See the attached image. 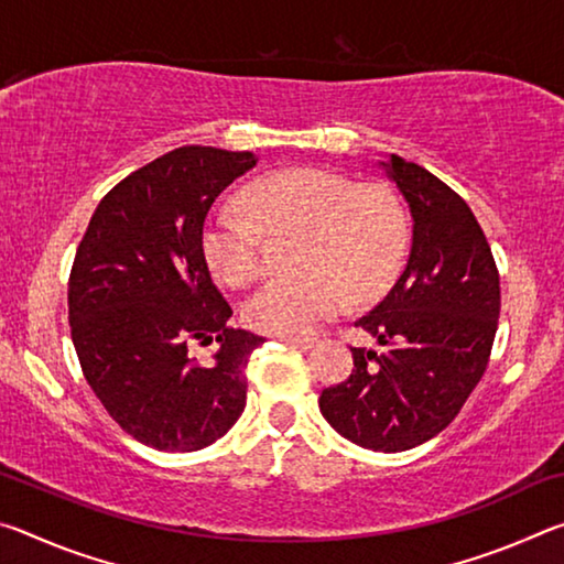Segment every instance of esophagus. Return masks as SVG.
Returning <instances> with one entry per match:
<instances>
[{
  "label": "esophagus",
  "mask_w": 564,
  "mask_h": 564,
  "mask_svg": "<svg viewBox=\"0 0 564 564\" xmlns=\"http://www.w3.org/2000/svg\"><path fill=\"white\" fill-rule=\"evenodd\" d=\"M285 346H293V348H313V340L311 338H291V336H281L279 338Z\"/></svg>",
  "instance_id": "1"
}]
</instances>
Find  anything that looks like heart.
Returning a JSON list of instances; mask_svg holds the SVG:
<instances>
[{"label": "heart", "mask_w": 564, "mask_h": 564, "mask_svg": "<svg viewBox=\"0 0 564 564\" xmlns=\"http://www.w3.org/2000/svg\"><path fill=\"white\" fill-rule=\"evenodd\" d=\"M243 214L216 208L202 231L208 271L228 289H246L263 273V239L299 236L295 283H271L243 303L241 318L265 336L305 338L356 303L383 295L408 251V216L383 184L326 169H285L253 181Z\"/></svg>", "instance_id": "1"}]
</instances>
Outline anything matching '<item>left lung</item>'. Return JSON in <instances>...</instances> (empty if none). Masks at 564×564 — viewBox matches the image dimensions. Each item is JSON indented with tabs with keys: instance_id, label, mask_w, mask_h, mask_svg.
<instances>
[{
	"instance_id": "1",
	"label": "left lung",
	"mask_w": 564,
	"mask_h": 564,
	"mask_svg": "<svg viewBox=\"0 0 564 564\" xmlns=\"http://www.w3.org/2000/svg\"><path fill=\"white\" fill-rule=\"evenodd\" d=\"M388 176L413 216L410 259L356 328L380 352L352 350L350 376L321 393L323 417L378 453L431 441L460 413L488 368L500 316V273L463 196L431 171L390 156Z\"/></svg>"
}]
</instances>
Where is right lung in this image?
I'll return each mask as SVG.
<instances>
[{
	"label": "right lung",
	"instance_id": "1",
	"mask_svg": "<svg viewBox=\"0 0 564 564\" xmlns=\"http://www.w3.org/2000/svg\"><path fill=\"white\" fill-rule=\"evenodd\" d=\"M256 166L251 151L181 147L101 198L69 273V326L82 373L133 441L191 453L246 408L248 358L263 338L226 326L231 305L202 251L216 196ZM223 346L212 367L196 339Z\"/></svg>",
	"mask_w": 564,
	"mask_h": 564
}]
</instances>
